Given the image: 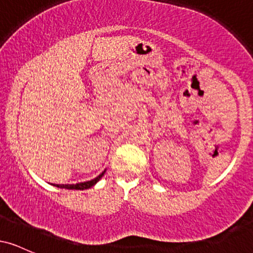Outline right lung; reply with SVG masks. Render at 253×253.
<instances>
[{
    "label": "right lung",
    "mask_w": 253,
    "mask_h": 253,
    "mask_svg": "<svg viewBox=\"0 0 253 253\" xmlns=\"http://www.w3.org/2000/svg\"><path fill=\"white\" fill-rule=\"evenodd\" d=\"M106 170L102 171V173H100L97 177H95L94 179H90V181L86 182H81V183H76V184H52L57 188H62V189H70V190H84V189H89L91 188L92 185H95L96 183L100 181L101 177L104 175Z\"/></svg>",
    "instance_id": "1"
}]
</instances>
